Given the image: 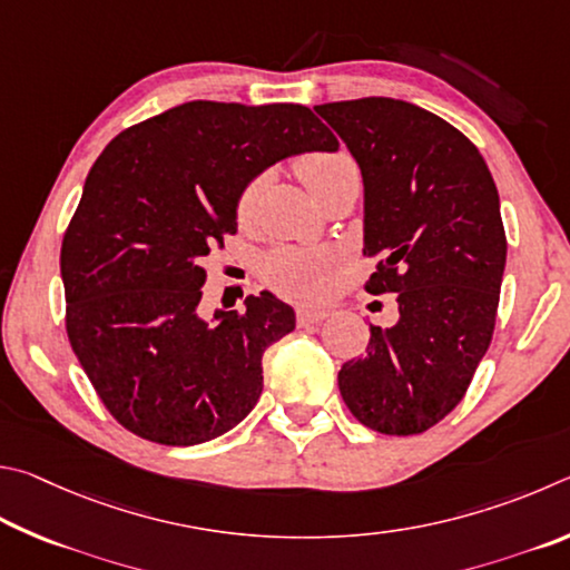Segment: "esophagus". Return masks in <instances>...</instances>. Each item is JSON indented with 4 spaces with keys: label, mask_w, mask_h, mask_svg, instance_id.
<instances>
[{
    "label": "esophagus",
    "mask_w": 570,
    "mask_h": 570,
    "mask_svg": "<svg viewBox=\"0 0 570 570\" xmlns=\"http://www.w3.org/2000/svg\"><path fill=\"white\" fill-rule=\"evenodd\" d=\"M327 315L331 313L323 311V307H297L295 321L297 325H315V323H323Z\"/></svg>",
    "instance_id": "34e87169"
}]
</instances>
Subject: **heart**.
<instances>
[{"instance_id":"heart-1","label":"heart","mask_w":570,"mask_h":570,"mask_svg":"<svg viewBox=\"0 0 570 570\" xmlns=\"http://www.w3.org/2000/svg\"><path fill=\"white\" fill-rule=\"evenodd\" d=\"M297 177L311 189L317 199L337 177L347 169H355V163L345 153H311L297 159ZM259 203V183H249L243 187L235 203V217L239 227H249L255 223ZM335 273V263L331 255L315 253V249L301 247H279L269 253L263 265L265 283L277 295L291 297V301H317L323 297Z\"/></svg>"}]
</instances>
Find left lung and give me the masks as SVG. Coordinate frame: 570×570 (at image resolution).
<instances>
[{
    "mask_svg": "<svg viewBox=\"0 0 570 570\" xmlns=\"http://www.w3.org/2000/svg\"><path fill=\"white\" fill-rule=\"evenodd\" d=\"M361 165L365 249L381 257L365 283L395 295L397 323L337 373L357 421L417 435L463 401L493 341L505 267L498 189L461 129L391 97L317 105Z\"/></svg>",
    "mask_w": 570,
    "mask_h": 570,
    "instance_id": "8db88e82",
    "label": "left lung"
}]
</instances>
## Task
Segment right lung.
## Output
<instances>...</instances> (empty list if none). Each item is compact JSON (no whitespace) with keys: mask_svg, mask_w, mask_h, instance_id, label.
Wrapping results in <instances>:
<instances>
[{"mask_svg":"<svg viewBox=\"0 0 570 570\" xmlns=\"http://www.w3.org/2000/svg\"><path fill=\"white\" fill-rule=\"evenodd\" d=\"M333 153L303 105L195 99L119 132L97 157L62 239L69 345L115 421L159 445L227 433L263 393V353L295 327L267 291L199 315L205 257L237 233L235 203L265 167Z\"/></svg>","mask_w":570,"mask_h":570,"instance_id":"1","label":"right lung"}]
</instances>
